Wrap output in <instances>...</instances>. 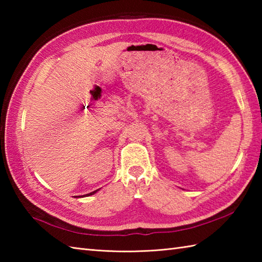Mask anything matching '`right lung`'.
<instances>
[{
    "instance_id": "right-lung-1",
    "label": "right lung",
    "mask_w": 262,
    "mask_h": 262,
    "mask_svg": "<svg viewBox=\"0 0 262 262\" xmlns=\"http://www.w3.org/2000/svg\"><path fill=\"white\" fill-rule=\"evenodd\" d=\"M98 191V189L97 190H94V191H92V192H90V193H86V194H83V196H80V197H88V196H91V194H94Z\"/></svg>"
}]
</instances>
